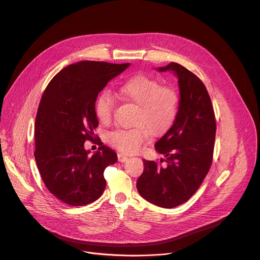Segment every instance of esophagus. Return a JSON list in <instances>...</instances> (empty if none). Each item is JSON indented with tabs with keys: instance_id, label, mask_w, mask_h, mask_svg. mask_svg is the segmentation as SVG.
<instances>
[{
	"instance_id": "esophagus-1",
	"label": "esophagus",
	"mask_w": 260,
	"mask_h": 260,
	"mask_svg": "<svg viewBox=\"0 0 260 260\" xmlns=\"http://www.w3.org/2000/svg\"><path fill=\"white\" fill-rule=\"evenodd\" d=\"M127 159H128L127 156L123 155L122 153H118V161H120V162H125Z\"/></svg>"
}]
</instances>
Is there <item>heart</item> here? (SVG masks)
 Instances as JSON below:
<instances>
[{
  "mask_svg": "<svg viewBox=\"0 0 260 260\" xmlns=\"http://www.w3.org/2000/svg\"><path fill=\"white\" fill-rule=\"evenodd\" d=\"M117 95L137 105L133 119L134 127L111 132L107 140L122 153L138 152L148 135L161 137L173 126L179 112V95L170 87L147 75H135L121 82L116 88ZM114 99L108 91L99 94L94 103L96 118L104 124L112 119Z\"/></svg>",
  "mask_w": 260,
  "mask_h": 260,
  "instance_id": "obj_1",
  "label": "heart"
}]
</instances>
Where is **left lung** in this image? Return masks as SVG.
I'll list each match as a JSON object with an SVG mask.
<instances>
[{
    "label": "left lung",
    "mask_w": 260,
    "mask_h": 260,
    "mask_svg": "<svg viewBox=\"0 0 260 260\" xmlns=\"http://www.w3.org/2000/svg\"><path fill=\"white\" fill-rule=\"evenodd\" d=\"M158 71H173L178 77L179 112L173 126L155 143V149L166 156V166H161L164 159H144L137 188L146 201L174 208L197 192L211 168L216 118L208 90L192 72L177 62Z\"/></svg>",
    "instance_id": "left-lung-1"
}]
</instances>
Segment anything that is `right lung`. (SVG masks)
<instances>
[{
	"mask_svg": "<svg viewBox=\"0 0 260 260\" xmlns=\"http://www.w3.org/2000/svg\"><path fill=\"white\" fill-rule=\"evenodd\" d=\"M128 66L93 60L70 64L51 79L41 98L34 155L45 186L64 204L85 206L105 190L104 171L117 155L96 140L99 150L90 156L84 142L95 139L99 92Z\"/></svg>",
	"mask_w": 260,
	"mask_h": 260,
	"instance_id": "obj_1",
	"label": "right lung"
}]
</instances>
